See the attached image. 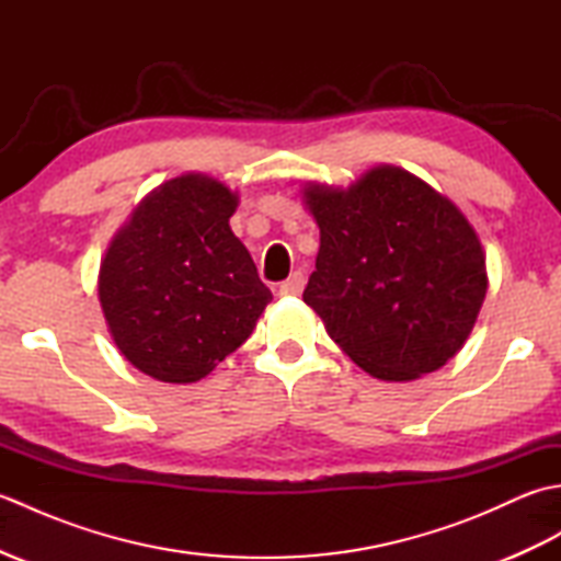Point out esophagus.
I'll return each instance as SVG.
<instances>
[{"label":"esophagus","mask_w":561,"mask_h":561,"mask_svg":"<svg viewBox=\"0 0 561 561\" xmlns=\"http://www.w3.org/2000/svg\"><path fill=\"white\" fill-rule=\"evenodd\" d=\"M304 287H306V277L301 272H294L287 282L279 284V294L282 296H299L304 291Z\"/></svg>","instance_id":"1"}]
</instances>
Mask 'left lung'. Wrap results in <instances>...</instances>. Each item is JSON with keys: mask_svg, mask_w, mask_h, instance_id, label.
<instances>
[{"mask_svg": "<svg viewBox=\"0 0 561 561\" xmlns=\"http://www.w3.org/2000/svg\"><path fill=\"white\" fill-rule=\"evenodd\" d=\"M320 229L304 301L350 359L414 380L456 356L486 296V257L468 217L422 178L378 163L350 187L306 183Z\"/></svg>", "mask_w": 561, "mask_h": 561, "instance_id": "left-lung-1", "label": "left lung"}]
</instances>
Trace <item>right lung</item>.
I'll return each instance as SVG.
<instances>
[{"label":"right lung","instance_id":"obj_1","mask_svg":"<svg viewBox=\"0 0 561 561\" xmlns=\"http://www.w3.org/2000/svg\"><path fill=\"white\" fill-rule=\"evenodd\" d=\"M238 193L205 173L163 181L105 250L99 301L115 347L163 383H197L272 301L229 219Z\"/></svg>","mask_w":561,"mask_h":561}]
</instances>
